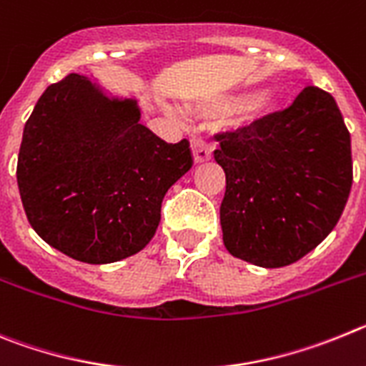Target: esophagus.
<instances>
[{
  "mask_svg": "<svg viewBox=\"0 0 366 366\" xmlns=\"http://www.w3.org/2000/svg\"><path fill=\"white\" fill-rule=\"evenodd\" d=\"M191 153H193L195 164L207 162V160L212 159L213 146L212 144H207L206 140H202V138H193V140H191Z\"/></svg>",
  "mask_w": 366,
  "mask_h": 366,
  "instance_id": "34e87169",
  "label": "esophagus"
}]
</instances>
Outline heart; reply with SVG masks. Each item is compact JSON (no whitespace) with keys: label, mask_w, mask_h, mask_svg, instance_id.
Instances as JSON below:
<instances>
[{"label":"heart","mask_w":366,"mask_h":366,"mask_svg":"<svg viewBox=\"0 0 366 366\" xmlns=\"http://www.w3.org/2000/svg\"><path fill=\"white\" fill-rule=\"evenodd\" d=\"M281 104L282 102L277 97V93L257 91V93L248 94L246 98H220V100L207 104L206 109L212 111V113H226V111H232L237 104V107H234L236 109L232 113L235 124L242 127H253L277 113Z\"/></svg>","instance_id":"obj_1"}]
</instances>
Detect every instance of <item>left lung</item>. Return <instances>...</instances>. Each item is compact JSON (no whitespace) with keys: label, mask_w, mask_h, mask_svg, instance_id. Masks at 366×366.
Wrapping results in <instances>:
<instances>
[{"label":"left lung","mask_w":366,"mask_h":366,"mask_svg":"<svg viewBox=\"0 0 366 366\" xmlns=\"http://www.w3.org/2000/svg\"><path fill=\"white\" fill-rule=\"evenodd\" d=\"M217 142L226 173L220 228L233 257L281 268L335 228L350 195L352 149L332 94L306 87L286 111Z\"/></svg>","instance_id":"8db88e82"}]
</instances>
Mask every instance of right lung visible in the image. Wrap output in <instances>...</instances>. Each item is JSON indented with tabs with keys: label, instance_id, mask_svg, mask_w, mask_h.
<instances>
[{
	"label": "right lung",
	"instance_id": "add662e5",
	"mask_svg": "<svg viewBox=\"0 0 366 366\" xmlns=\"http://www.w3.org/2000/svg\"><path fill=\"white\" fill-rule=\"evenodd\" d=\"M97 80V78H94ZM134 97L69 74L45 89L25 124L18 187L34 232L87 264L142 252L164 195L193 166L189 142L167 144L140 124Z\"/></svg>",
	"mask_w": 366,
	"mask_h": 366
}]
</instances>
